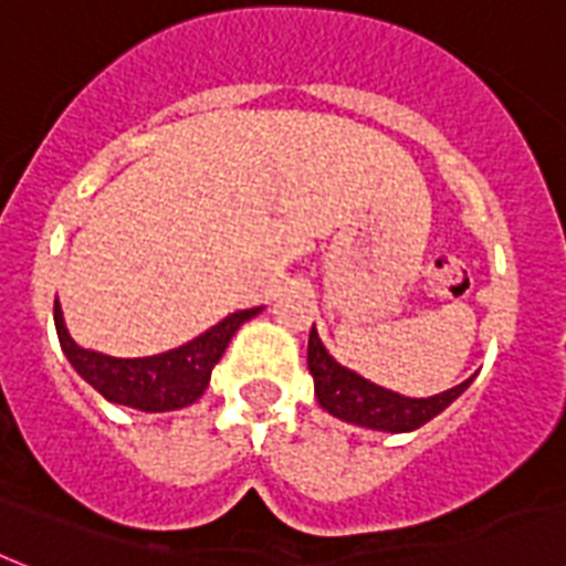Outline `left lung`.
I'll return each instance as SVG.
<instances>
[{"label": "left lung", "mask_w": 566, "mask_h": 566, "mask_svg": "<svg viewBox=\"0 0 566 566\" xmlns=\"http://www.w3.org/2000/svg\"><path fill=\"white\" fill-rule=\"evenodd\" d=\"M307 369H311V378H314L316 401L325 412H331L339 421L366 427V430H380V433L418 430L430 418L448 410L450 403L457 401L474 380L468 378L459 387L430 395V398H410V395L392 392V389L378 387V384H371L363 375L334 360L328 355V348L323 346L316 328H311V337H307Z\"/></svg>", "instance_id": "1"}]
</instances>
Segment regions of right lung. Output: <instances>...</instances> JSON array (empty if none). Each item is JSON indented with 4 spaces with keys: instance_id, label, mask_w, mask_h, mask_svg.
Listing matches in <instances>:
<instances>
[{
    "instance_id": "add662e5",
    "label": "right lung",
    "mask_w": 566,
    "mask_h": 566,
    "mask_svg": "<svg viewBox=\"0 0 566 566\" xmlns=\"http://www.w3.org/2000/svg\"><path fill=\"white\" fill-rule=\"evenodd\" d=\"M261 311L264 307L235 311L218 325H211L209 331H203L200 337L150 357H113L95 352V348L77 346L69 334L57 298H54V328H57L60 348L72 363V369L107 401L139 412H171L195 403L206 392L211 369L227 352L229 339Z\"/></svg>"
}]
</instances>
